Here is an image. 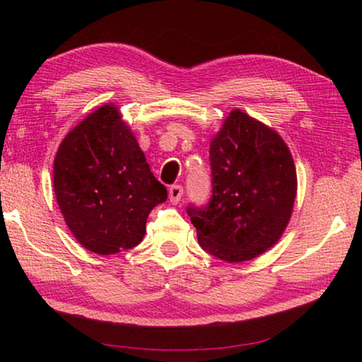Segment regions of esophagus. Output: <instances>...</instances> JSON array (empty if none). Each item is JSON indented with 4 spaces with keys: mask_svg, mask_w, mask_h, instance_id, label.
Here are the masks:
<instances>
[{
    "mask_svg": "<svg viewBox=\"0 0 362 362\" xmlns=\"http://www.w3.org/2000/svg\"><path fill=\"white\" fill-rule=\"evenodd\" d=\"M183 194V188L180 185H173L169 188V199L173 204H177L182 199Z\"/></svg>",
    "mask_w": 362,
    "mask_h": 362,
    "instance_id": "esophagus-1",
    "label": "esophagus"
}]
</instances>
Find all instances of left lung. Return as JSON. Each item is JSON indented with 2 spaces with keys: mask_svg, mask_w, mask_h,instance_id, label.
I'll use <instances>...</instances> for the list:
<instances>
[{
  "mask_svg": "<svg viewBox=\"0 0 362 362\" xmlns=\"http://www.w3.org/2000/svg\"><path fill=\"white\" fill-rule=\"evenodd\" d=\"M212 198L188 206L199 246L230 263L252 260L279 241L297 194L296 164L276 131L233 110L211 140Z\"/></svg>",
  "mask_w": 362,
  "mask_h": 362,
  "instance_id": "obj_1",
  "label": "left lung"
}]
</instances>
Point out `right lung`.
Wrapping results in <instances>:
<instances>
[{
    "instance_id": "right-lung-1",
    "label": "right lung",
    "mask_w": 362,
    "mask_h": 362,
    "mask_svg": "<svg viewBox=\"0 0 362 362\" xmlns=\"http://www.w3.org/2000/svg\"><path fill=\"white\" fill-rule=\"evenodd\" d=\"M54 192L76 241L99 255L136 247L151 209L168 199L113 103L66 134L54 159Z\"/></svg>"
}]
</instances>
